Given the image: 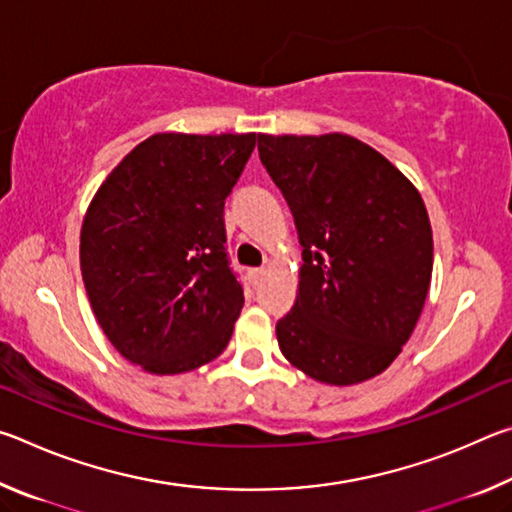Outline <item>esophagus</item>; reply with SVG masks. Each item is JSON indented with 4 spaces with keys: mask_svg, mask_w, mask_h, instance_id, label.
I'll list each match as a JSON object with an SVG mask.
<instances>
[{
    "mask_svg": "<svg viewBox=\"0 0 512 512\" xmlns=\"http://www.w3.org/2000/svg\"><path fill=\"white\" fill-rule=\"evenodd\" d=\"M264 273H266V271H264V268H250V273H248V275H250V280H253V284H255V287H257V284H259V282H262V277H264Z\"/></svg>",
    "mask_w": 512,
    "mask_h": 512,
    "instance_id": "obj_1",
    "label": "esophagus"
}]
</instances>
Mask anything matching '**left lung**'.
Wrapping results in <instances>:
<instances>
[{"instance_id": "left-lung-1", "label": "left lung", "mask_w": 512, "mask_h": 512, "mask_svg": "<svg viewBox=\"0 0 512 512\" xmlns=\"http://www.w3.org/2000/svg\"><path fill=\"white\" fill-rule=\"evenodd\" d=\"M257 149L302 246L298 298L275 325L282 354L334 386L379 375L409 341L431 282L418 189L350 135H259Z\"/></svg>"}]
</instances>
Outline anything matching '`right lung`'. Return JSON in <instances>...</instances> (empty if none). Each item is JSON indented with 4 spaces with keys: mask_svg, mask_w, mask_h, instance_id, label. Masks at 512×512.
Segmentation results:
<instances>
[{
    "mask_svg": "<svg viewBox=\"0 0 512 512\" xmlns=\"http://www.w3.org/2000/svg\"><path fill=\"white\" fill-rule=\"evenodd\" d=\"M255 133L153 135L121 160L81 228L94 316L121 357L178 375L219 357L244 307L225 246V198Z\"/></svg>",
    "mask_w": 512,
    "mask_h": 512,
    "instance_id": "obj_1",
    "label": "right lung"
}]
</instances>
